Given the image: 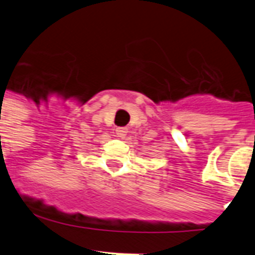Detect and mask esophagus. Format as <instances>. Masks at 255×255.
Segmentation results:
<instances>
[{
	"mask_svg": "<svg viewBox=\"0 0 255 255\" xmlns=\"http://www.w3.org/2000/svg\"><path fill=\"white\" fill-rule=\"evenodd\" d=\"M116 134L121 138H124L128 134V128H116Z\"/></svg>",
	"mask_w": 255,
	"mask_h": 255,
	"instance_id": "34e87169",
	"label": "esophagus"
}]
</instances>
